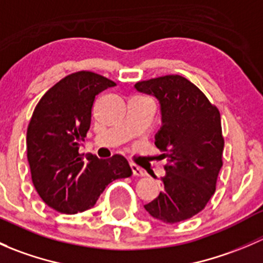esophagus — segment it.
<instances>
[{"instance_id": "esophagus-1", "label": "esophagus", "mask_w": 263, "mask_h": 263, "mask_svg": "<svg viewBox=\"0 0 263 263\" xmlns=\"http://www.w3.org/2000/svg\"><path fill=\"white\" fill-rule=\"evenodd\" d=\"M129 166H131V169H132V173L135 174V176H139V177H144L145 174V172L142 171L141 168H140V166H137L136 164H134V163H129Z\"/></svg>"}]
</instances>
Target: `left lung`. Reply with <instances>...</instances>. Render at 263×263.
Returning a JSON list of instances; mask_svg holds the SVG:
<instances>
[{
    "label": "left lung",
    "mask_w": 263,
    "mask_h": 263,
    "mask_svg": "<svg viewBox=\"0 0 263 263\" xmlns=\"http://www.w3.org/2000/svg\"><path fill=\"white\" fill-rule=\"evenodd\" d=\"M137 91L160 103L161 127L155 145L165 159V176L156 198L145 205L155 219L183 221L205 209L222 166L224 137L220 113L206 95L179 75L139 81Z\"/></svg>",
    "instance_id": "1"
}]
</instances>
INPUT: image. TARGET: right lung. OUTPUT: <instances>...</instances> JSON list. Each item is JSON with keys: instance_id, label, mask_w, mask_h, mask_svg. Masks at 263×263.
Instances as JSON below:
<instances>
[{"instance_id": "right-lung-1", "label": "right lung", "mask_w": 263, "mask_h": 263, "mask_svg": "<svg viewBox=\"0 0 263 263\" xmlns=\"http://www.w3.org/2000/svg\"><path fill=\"white\" fill-rule=\"evenodd\" d=\"M116 82L90 71L66 76L42 97L26 132L31 179L42 200L55 211L91 209L110 182L131 177L122 155L99 159L79 154L91 122L95 97Z\"/></svg>"}]
</instances>
